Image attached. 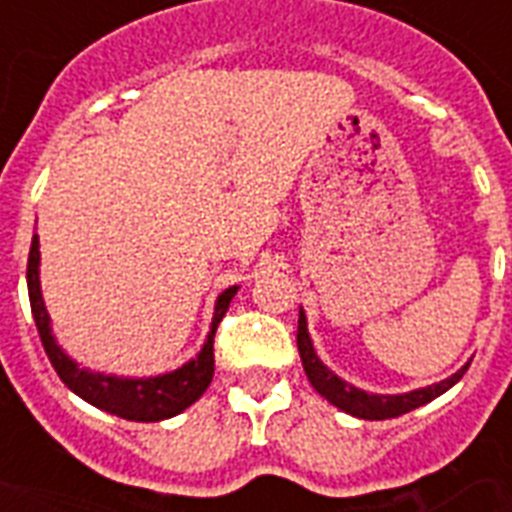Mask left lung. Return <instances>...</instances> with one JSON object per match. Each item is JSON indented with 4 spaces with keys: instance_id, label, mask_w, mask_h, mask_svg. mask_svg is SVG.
<instances>
[{
    "instance_id": "left-lung-1",
    "label": "left lung",
    "mask_w": 512,
    "mask_h": 512,
    "mask_svg": "<svg viewBox=\"0 0 512 512\" xmlns=\"http://www.w3.org/2000/svg\"><path fill=\"white\" fill-rule=\"evenodd\" d=\"M297 350H300V358H303V369L308 374V380L321 396L327 398L329 404H335L342 412L353 414V417H361V420H390V417H401V414L412 412L417 406L428 404L436 396L446 393L452 388L454 382L462 380V374L468 372V366H462L460 372L452 374L449 380L438 382V385H430V388L412 390V393H404V396H372V393H364V390L353 388L348 382H342L337 374H332L327 366L321 364L316 350L311 345V337H308V327H305V313L300 311V321H297Z\"/></svg>"
}]
</instances>
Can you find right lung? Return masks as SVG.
I'll return each instance as SVG.
<instances>
[{"label":"right lung","instance_id":"1","mask_svg":"<svg viewBox=\"0 0 512 512\" xmlns=\"http://www.w3.org/2000/svg\"><path fill=\"white\" fill-rule=\"evenodd\" d=\"M28 300H31V313H34L36 329L42 337V345L47 350L50 364L55 366V372L68 388L74 390L76 396H82L84 401H90L92 406H98L103 412H111L116 417L135 422H159L167 417H175L183 409L199 401L201 393L209 388L212 374H215V332L217 324L223 321L228 305H231L236 287L225 289L223 295L217 297L215 319H212V329H209L207 342L196 358H191L188 364L175 369L162 377H148V380H124V377H106V374H92L87 369L71 361V358L58 348V342L50 332V316L44 308L42 289H39V236L31 239V252H28Z\"/></svg>","mask_w":512,"mask_h":512}]
</instances>
